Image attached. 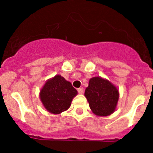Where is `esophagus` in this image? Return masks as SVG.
<instances>
[{
  "mask_svg": "<svg viewBox=\"0 0 153 153\" xmlns=\"http://www.w3.org/2000/svg\"><path fill=\"white\" fill-rule=\"evenodd\" d=\"M83 90H83V87H81V88L78 89L77 91H78V93H79V94H83Z\"/></svg>",
  "mask_w": 153,
  "mask_h": 153,
  "instance_id": "1",
  "label": "esophagus"
}]
</instances>
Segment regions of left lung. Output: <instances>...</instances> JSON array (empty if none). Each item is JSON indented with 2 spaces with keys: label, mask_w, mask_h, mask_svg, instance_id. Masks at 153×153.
Masks as SVG:
<instances>
[{
  "label": "left lung",
  "mask_w": 153,
  "mask_h": 153,
  "mask_svg": "<svg viewBox=\"0 0 153 153\" xmlns=\"http://www.w3.org/2000/svg\"><path fill=\"white\" fill-rule=\"evenodd\" d=\"M84 95L94 114L107 117L116 110L120 93L118 89L109 80L96 76L90 79Z\"/></svg>",
  "instance_id": "1"
}]
</instances>
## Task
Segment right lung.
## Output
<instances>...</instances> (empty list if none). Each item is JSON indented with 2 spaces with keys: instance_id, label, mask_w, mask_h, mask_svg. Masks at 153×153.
Returning <instances> with one entry per match:
<instances>
[{
  "instance_id": "right-lung-1",
  "label": "right lung",
  "mask_w": 153,
  "mask_h": 153,
  "mask_svg": "<svg viewBox=\"0 0 153 153\" xmlns=\"http://www.w3.org/2000/svg\"><path fill=\"white\" fill-rule=\"evenodd\" d=\"M77 91L71 83L60 75L48 79L40 90V98L47 111L60 114L70 108Z\"/></svg>"
}]
</instances>
